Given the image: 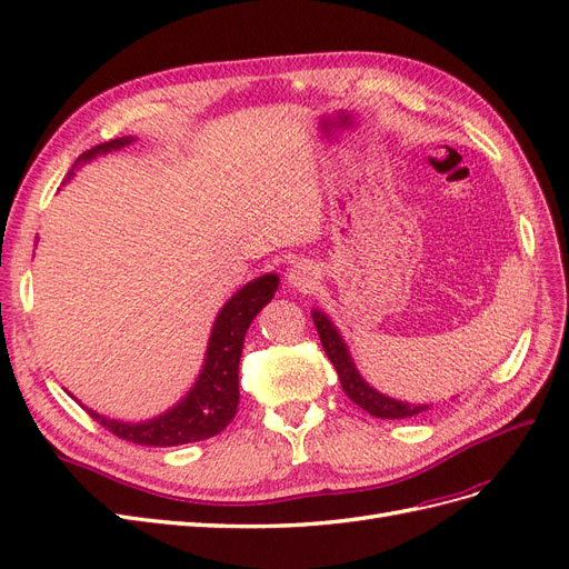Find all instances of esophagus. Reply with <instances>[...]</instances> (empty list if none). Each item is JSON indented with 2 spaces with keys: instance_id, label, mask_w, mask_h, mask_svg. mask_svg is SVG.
<instances>
[{
  "instance_id": "34e87169",
  "label": "esophagus",
  "mask_w": 569,
  "mask_h": 569,
  "mask_svg": "<svg viewBox=\"0 0 569 569\" xmlns=\"http://www.w3.org/2000/svg\"><path fill=\"white\" fill-rule=\"evenodd\" d=\"M318 280H320V270L313 261H297L287 272V282L291 287H297L299 291L313 289L318 284Z\"/></svg>"
}]
</instances>
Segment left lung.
Returning a JSON list of instances; mask_svg holds the SVG:
<instances>
[{"mask_svg":"<svg viewBox=\"0 0 569 569\" xmlns=\"http://www.w3.org/2000/svg\"><path fill=\"white\" fill-rule=\"evenodd\" d=\"M313 322L318 327V337L322 341V349H325L327 358L332 360V366L339 375L343 393H347L356 406L368 410L370 416H375V418H387V420L418 416V412L429 408V406H410V403H403V401H396V399H389V396L380 393L377 389H372L363 380V377H360V372L356 370L347 343H343V339L337 332V327L332 325V320L320 311H313Z\"/></svg>","mask_w":569,"mask_h":569,"instance_id":"obj_1","label":"left lung"}]
</instances>
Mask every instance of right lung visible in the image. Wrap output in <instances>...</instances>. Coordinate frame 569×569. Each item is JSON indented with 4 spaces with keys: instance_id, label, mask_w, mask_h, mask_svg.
<instances>
[{
    "instance_id": "1",
    "label": "right lung",
    "mask_w": 569,
    "mask_h": 569,
    "mask_svg": "<svg viewBox=\"0 0 569 569\" xmlns=\"http://www.w3.org/2000/svg\"><path fill=\"white\" fill-rule=\"evenodd\" d=\"M130 142L132 137H120V140L97 144L90 151L80 153L73 168L92 161L99 153L120 149ZM73 168L68 178L73 176ZM278 284V274H263V278H256L253 282L244 284L226 306L220 308L209 337L203 368L197 377L194 387L189 389V393L178 406L166 410L163 416L132 425L109 420L90 408L84 410L118 439H126L140 446H153V449H157V446L192 443L220 435L222 429L232 422L239 406V358H242L244 335L258 311L274 297Z\"/></svg>"
}]
</instances>
